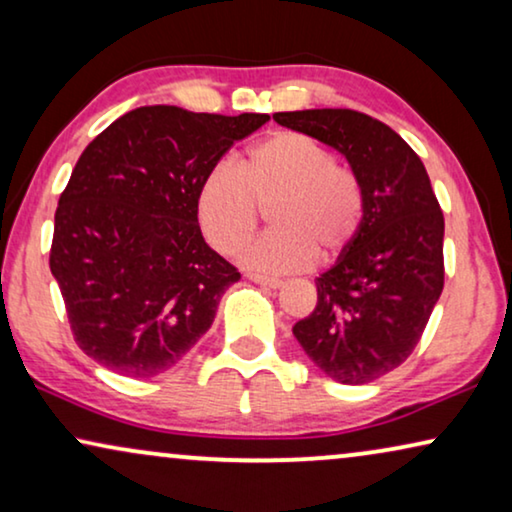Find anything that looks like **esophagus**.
Here are the masks:
<instances>
[{"label": "esophagus", "mask_w": 512, "mask_h": 512, "mask_svg": "<svg viewBox=\"0 0 512 512\" xmlns=\"http://www.w3.org/2000/svg\"><path fill=\"white\" fill-rule=\"evenodd\" d=\"M251 282L254 284H261V286H268V289H279V286H284V282L282 279H277V277H265V275H254V272H251V275H247Z\"/></svg>", "instance_id": "1"}]
</instances>
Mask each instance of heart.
Listing matches in <instances>:
<instances>
[{
    "label": "heart",
    "mask_w": 512,
    "mask_h": 512,
    "mask_svg": "<svg viewBox=\"0 0 512 512\" xmlns=\"http://www.w3.org/2000/svg\"><path fill=\"white\" fill-rule=\"evenodd\" d=\"M268 205L275 228L247 244L240 256L258 272L303 270L314 251L321 258L338 256L361 228L359 181L303 132H272L251 146L237 170L212 167L195 195L202 233L221 254H235L249 240L261 207Z\"/></svg>",
    "instance_id": "obj_1"
}]
</instances>
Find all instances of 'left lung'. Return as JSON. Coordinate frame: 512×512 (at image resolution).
I'll list each match as a JSON object with an SVG mask.
<instances>
[{"mask_svg":"<svg viewBox=\"0 0 512 512\" xmlns=\"http://www.w3.org/2000/svg\"><path fill=\"white\" fill-rule=\"evenodd\" d=\"M272 118L333 146L361 186L359 233L314 279L317 307L293 335L331 380L373 382L412 354L443 293L445 219L431 179L401 135L361 111H279Z\"/></svg>","mask_w":512,"mask_h":512,"instance_id":"obj_1","label":"left lung"}]
</instances>
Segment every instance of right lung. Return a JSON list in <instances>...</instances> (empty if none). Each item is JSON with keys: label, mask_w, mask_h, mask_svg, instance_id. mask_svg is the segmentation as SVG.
Instances as JSON below:
<instances>
[{"label": "right lung", "mask_w": 512, "mask_h": 512, "mask_svg": "<svg viewBox=\"0 0 512 512\" xmlns=\"http://www.w3.org/2000/svg\"><path fill=\"white\" fill-rule=\"evenodd\" d=\"M268 114L139 107L81 153L55 209L51 272L76 345L118 375L170 370L240 279L202 237L195 195Z\"/></svg>", "instance_id": "right-lung-1"}]
</instances>
